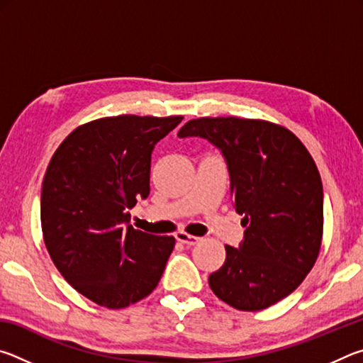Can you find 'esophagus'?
<instances>
[{
  "label": "esophagus",
  "instance_id": "esophagus-1",
  "mask_svg": "<svg viewBox=\"0 0 363 363\" xmlns=\"http://www.w3.org/2000/svg\"><path fill=\"white\" fill-rule=\"evenodd\" d=\"M176 240L177 242H181L182 245H195L196 242L200 240L199 237H194V235H189V233H186V232H177L176 233Z\"/></svg>",
  "mask_w": 363,
  "mask_h": 363
}]
</instances>
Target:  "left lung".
<instances>
[{
	"label": "left lung",
	"mask_w": 363,
	"mask_h": 363,
	"mask_svg": "<svg viewBox=\"0 0 363 363\" xmlns=\"http://www.w3.org/2000/svg\"><path fill=\"white\" fill-rule=\"evenodd\" d=\"M177 136L220 150L233 208L247 227L210 275L213 293L238 311L286 298L311 272L322 242L323 189L311 153L286 128L235 116L190 120Z\"/></svg>",
	"instance_id": "1"
}]
</instances>
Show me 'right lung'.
Returning a JSON list of instances; mask_svg holds the SVG:
<instances>
[{
	"label": "right lung",
	"mask_w": 363,
	"mask_h": 363,
	"mask_svg": "<svg viewBox=\"0 0 363 363\" xmlns=\"http://www.w3.org/2000/svg\"><path fill=\"white\" fill-rule=\"evenodd\" d=\"M182 116L120 115L70 133L51 158L41 189V227L52 262L96 304L121 309L155 290L174 248L130 225L150 194L152 152Z\"/></svg>",
	"instance_id": "1"
}]
</instances>
